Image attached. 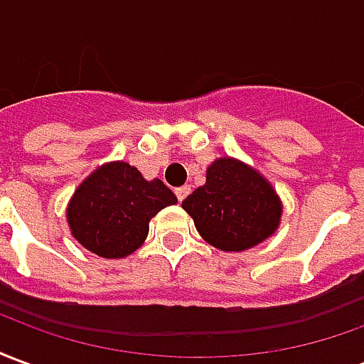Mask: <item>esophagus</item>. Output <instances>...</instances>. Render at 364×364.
<instances>
[{
	"label": "esophagus",
	"instance_id": "1",
	"mask_svg": "<svg viewBox=\"0 0 364 364\" xmlns=\"http://www.w3.org/2000/svg\"><path fill=\"white\" fill-rule=\"evenodd\" d=\"M189 193H191L189 185H183V187H177V189H175V197L179 198V200H183V198L187 197Z\"/></svg>",
	"mask_w": 364,
	"mask_h": 364
}]
</instances>
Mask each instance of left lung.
Wrapping results in <instances>:
<instances>
[{"mask_svg": "<svg viewBox=\"0 0 364 364\" xmlns=\"http://www.w3.org/2000/svg\"><path fill=\"white\" fill-rule=\"evenodd\" d=\"M205 242L222 252H244L279 228L282 203L273 185L253 167L218 158L206 169V183L183 200Z\"/></svg>", "mask_w": 364, "mask_h": 364, "instance_id": "left-lung-1", "label": "left lung"}]
</instances>
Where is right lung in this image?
Segmentation results:
<instances>
[{
  "label": "right lung",
  "instance_id": "obj_1",
  "mask_svg": "<svg viewBox=\"0 0 364 364\" xmlns=\"http://www.w3.org/2000/svg\"><path fill=\"white\" fill-rule=\"evenodd\" d=\"M177 197L127 161H111L75 189L68 205V224L80 244L105 259H122L136 252L150 230V220Z\"/></svg>",
  "mask_w": 364,
  "mask_h": 364
}]
</instances>
